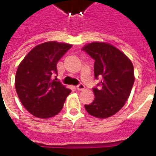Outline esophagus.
Returning <instances> with one entry per match:
<instances>
[{
	"instance_id": "1",
	"label": "esophagus",
	"mask_w": 156,
	"mask_h": 156,
	"mask_svg": "<svg viewBox=\"0 0 156 156\" xmlns=\"http://www.w3.org/2000/svg\"><path fill=\"white\" fill-rule=\"evenodd\" d=\"M85 88V86H84L83 83H79L78 85H77V89L78 91H82V90H83Z\"/></svg>"
}]
</instances>
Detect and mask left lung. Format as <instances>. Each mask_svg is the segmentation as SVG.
Returning a JSON list of instances; mask_svg holds the SVG:
<instances>
[{
    "label": "left lung",
    "instance_id": "1",
    "mask_svg": "<svg viewBox=\"0 0 156 156\" xmlns=\"http://www.w3.org/2000/svg\"><path fill=\"white\" fill-rule=\"evenodd\" d=\"M83 50L93 58L94 76L101 82L93 87L95 98L85 109L98 118L110 117L125 105L133 87V64L116 47L102 42L90 43Z\"/></svg>",
    "mask_w": 156,
    "mask_h": 156
}]
</instances>
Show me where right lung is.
I'll use <instances>...</instances> for the list:
<instances>
[{"label":"right lung","mask_w":156,"mask_h":156,"mask_svg":"<svg viewBox=\"0 0 156 156\" xmlns=\"http://www.w3.org/2000/svg\"><path fill=\"white\" fill-rule=\"evenodd\" d=\"M71 47L55 41L44 43L30 51L18 66L15 81L17 95L33 116L49 118L62 110L71 90L53 77L58 73L57 63Z\"/></svg>","instance_id":"right-lung-1"}]
</instances>
